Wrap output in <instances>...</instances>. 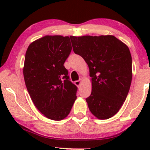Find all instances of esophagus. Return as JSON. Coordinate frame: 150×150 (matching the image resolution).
Instances as JSON below:
<instances>
[{
    "label": "esophagus",
    "mask_w": 150,
    "mask_h": 150,
    "mask_svg": "<svg viewBox=\"0 0 150 150\" xmlns=\"http://www.w3.org/2000/svg\"><path fill=\"white\" fill-rule=\"evenodd\" d=\"M81 81H82V80H77V81H75V85H76L78 87H80V85H81Z\"/></svg>",
    "instance_id": "obj_1"
}]
</instances>
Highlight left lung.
I'll return each instance as SVG.
<instances>
[{
	"label": "left lung",
	"instance_id": "obj_1",
	"mask_svg": "<svg viewBox=\"0 0 150 150\" xmlns=\"http://www.w3.org/2000/svg\"><path fill=\"white\" fill-rule=\"evenodd\" d=\"M73 51L84 58L92 77V93L86 99L94 116L108 119L119 111L132 81L128 47L114 36H70Z\"/></svg>",
	"mask_w": 150,
	"mask_h": 150
}]
</instances>
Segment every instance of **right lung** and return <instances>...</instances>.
<instances>
[{
  "label": "right lung",
  "mask_w": 150,
  "mask_h": 150,
  "mask_svg": "<svg viewBox=\"0 0 150 150\" xmlns=\"http://www.w3.org/2000/svg\"><path fill=\"white\" fill-rule=\"evenodd\" d=\"M69 37L45 36L26 51L23 68L27 91L37 109L49 119L61 120L70 112L77 87L63 65L71 52Z\"/></svg>",
  "instance_id": "add662e5"
}]
</instances>
